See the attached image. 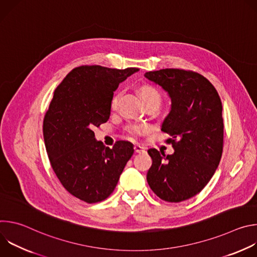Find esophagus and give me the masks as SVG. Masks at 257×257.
<instances>
[{
	"mask_svg": "<svg viewBox=\"0 0 257 257\" xmlns=\"http://www.w3.org/2000/svg\"><path fill=\"white\" fill-rule=\"evenodd\" d=\"M134 151H135L136 154H140V153L144 152V148H142V146L136 144V145H134Z\"/></svg>",
	"mask_w": 257,
	"mask_h": 257,
	"instance_id": "esophagus-1",
	"label": "esophagus"
}]
</instances>
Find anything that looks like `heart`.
Wrapping results in <instances>:
<instances>
[{"label":"heart","mask_w":257,"mask_h":257,"mask_svg":"<svg viewBox=\"0 0 257 257\" xmlns=\"http://www.w3.org/2000/svg\"><path fill=\"white\" fill-rule=\"evenodd\" d=\"M140 94H141V97H142L143 101L145 102V104L154 103L159 106L163 100V96H162V93L160 92V90L152 85H143L140 88ZM120 97H121L120 91H117L114 93V95L111 98V102H109L111 109H116L118 107ZM145 129H146V127L142 126V125H128L125 128V131L128 136L136 137V136L140 135Z\"/></svg>","instance_id":"b5f03b06"}]
</instances>
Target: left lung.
<instances>
[{"label":"left lung","mask_w":257,"mask_h":257,"mask_svg":"<svg viewBox=\"0 0 257 257\" xmlns=\"http://www.w3.org/2000/svg\"><path fill=\"white\" fill-rule=\"evenodd\" d=\"M144 76L168 91L172 108L162 131L175 150L166 156L150 149L148 183L161 199L181 202L199 193L213 176L224 145L222 101L214 86L197 72L162 69Z\"/></svg>","instance_id":"1"}]
</instances>
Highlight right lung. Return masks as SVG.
Returning a JSON list of instances; mask_svg holds the SVG:
<instances>
[{
	"label": "right lung",
	"mask_w": 257,
	"mask_h": 257,
	"mask_svg": "<svg viewBox=\"0 0 257 257\" xmlns=\"http://www.w3.org/2000/svg\"><path fill=\"white\" fill-rule=\"evenodd\" d=\"M137 70L76 67L55 89L45 115L43 132L51 166L63 187L87 203L113 193L134 153L133 145L123 140L105 148L92 129L108 120L114 91Z\"/></svg>",
	"instance_id": "right-lung-1"
}]
</instances>
